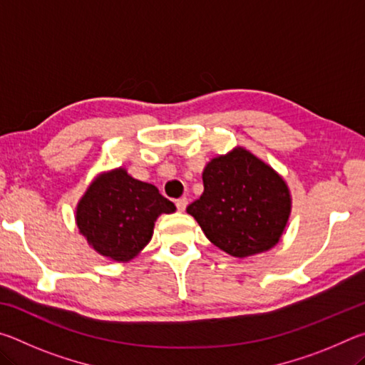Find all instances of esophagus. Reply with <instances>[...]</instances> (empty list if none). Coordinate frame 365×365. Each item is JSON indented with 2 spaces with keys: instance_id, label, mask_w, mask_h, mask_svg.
I'll use <instances>...</instances> for the list:
<instances>
[{
  "instance_id": "34e87169",
  "label": "esophagus",
  "mask_w": 365,
  "mask_h": 365,
  "mask_svg": "<svg viewBox=\"0 0 365 365\" xmlns=\"http://www.w3.org/2000/svg\"><path fill=\"white\" fill-rule=\"evenodd\" d=\"M187 205H188L187 197H180V200L175 201V206H177L178 211H185V207H187Z\"/></svg>"
}]
</instances>
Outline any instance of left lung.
I'll list each match as a JSON object with an SVG mask.
<instances>
[{
    "label": "left lung",
    "instance_id": "8db88e82",
    "mask_svg": "<svg viewBox=\"0 0 365 365\" xmlns=\"http://www.w3.org/2000/svg\"><path fill=\"white\" fill-rule=\"evenodd\" d=\"M202 183L205 191L187 212L212 245L230 256L248 257L279 243L292 195L270 165L238 146L209 160Z\"/></svg>",
    "mask_w": 365,
    "mask_h": 365
}]
</instances>
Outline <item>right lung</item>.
<instances>
[{"mask_svg":"<svg viewBox=\"0 0 365 365\" xmlns=\"http://www.w3.org/2000/svg\"><path fill=\"white\" fill-rule=\"evenodd\" d=\"M175 205L151 183L140 182L125 169L98 175L78 201V232L98 255L127 262L150 243L154 222Z\"/></svg>","mask_w":365,"mask_h":365,"instance_id":"right-lung-1","label":"right lung"}]
</instances>
